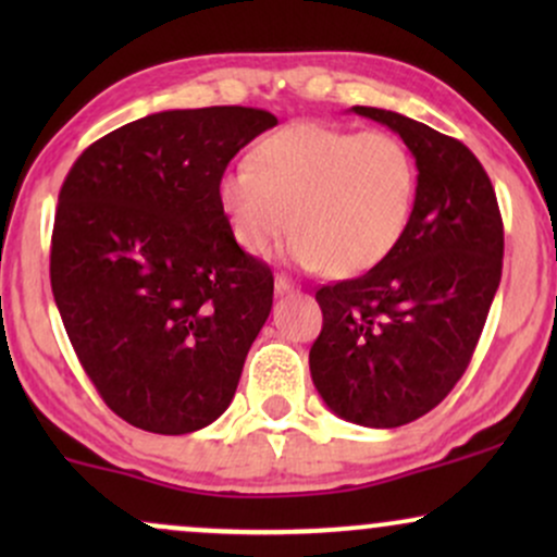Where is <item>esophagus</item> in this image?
<instances>
[{
    "mask_svg": "<svg viewBox=\"0 0 557 557\" xmlns=\"http://www.w3.org/2000/svg\"><path fill=\"white\" fill-rule=\"evenodd\" d=\"M293 287L296 285H293L287 277H283V274H277V277H274V293H277V296H285V293H290Z\"/></svg>",
    "mask_w": 557,
    "mask_h": 557,
    "instance_id": "34e87169",
    "label": "esophagus"
}]
</instances>
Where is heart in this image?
<instances>
[{
  "label": "heart",
  "instance_id": "heart-1",
  "mask_svg": "<svg viewBox=\"0 0 557 557\" xmlns=\"http://www.w3.org/2000/svg\"><path fill=\"white\" fill-rule=\"evenodd\" d=\"M222 214L246 251L296 233L300 267L361 274L398 246L417 201V162L389 133L293 123L220 177Z\"/></svg>",
  "mask_w": 557,
  "mask_h": 557
}]
</instances>
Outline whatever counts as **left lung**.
<instances>
[{"label":"left lung","mask_w":557,"mask_h":557,"mask_svg":"<svg viewBox=\"0 0 557 557\" xmlns=\"http://www.w3.org/2000/svg\"><path fill=\"white\" fill-rule=\"evenodd\" d=\"M350 112L398 133L417 159V201L398 246L356 280L317 290L322 332L309 369L332 413L393 430L456 387L503 274V220L461 140L376 107Z\"/></svg>","instance_id":"left-lung-1"}]
</instances>
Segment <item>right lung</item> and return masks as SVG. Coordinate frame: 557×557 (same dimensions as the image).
I'll list each match as a JSON object with an SVG mask.
<instances>
[{
	"label": "right lung",
	"instance_id": "1",
	"mask_svg": "<svg viewBox=\"0 0 557 557\" xmlns=\"http://www.w3.org/2000/svg\"><path fill=\"white\" fill-rule=\"evenodd\" d=\"M274 125L251 107L146 114L88 146L62 183L54 304L88 380L138 430H203L233 400L274 280L235 243L216 188Z\"/></svg>",
	"mask_w": 557,
	"mask_h": 557
}]
</instances>
